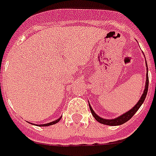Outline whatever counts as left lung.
Segmentation results:
<instances>
[{"label":"left lung","instance_id":"1","mask_svg":"<svg viewBox=\"0 0 156 156\" xmlns=\"http://www.w3.org/2000/svg\"><path fill=\"white\" fill-rule=\"evenodd\" d=\"M147 65V63H146ZM147 67V66H146ZM148 70V68H147ZM148 87H149V76H148V71L147 73H146V83H145V88H144V93H143V94L141 96L140 99L139 100L136 105H134L133 108H131L129 111H128L127 113H125L124 115H120L119 117L116 118L115 119H103V118H100L99 116L96 115L94 113V111L93 110V108H91V106L89 105V108H90V110H91V113L93 116L94 117V119L96 120L99 122V123H101L103 124H106V125H111V126H116V125H120V124H124L125 122H127L128 120H129L131 118L134 116V115L137 112V110L140 108L142 104L144 103V99H145V97H146V94H147V92H148Z\"/></svg>","mask_w":156,"mask_h":156}]
</instances>
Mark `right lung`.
<instances>
[{
  "label": "right lung",
  "mask_w": 156,
  "mask_h": 156,
  "mask_svg": "<svg viewBox=\"0 0 156 156\" xmlns=\"http://www.w3.org/2000/svg\"><path fill=\"white\" fill-rule=\"evenodd\" d=\"M61 119V118L60 119H57V120L55 121H52V122H51V123H48V124H39V126H49V125H52V124H55L58 123V121Z\"/></svg>",
  "instance_id": "add662e5"
}]
</instances>
